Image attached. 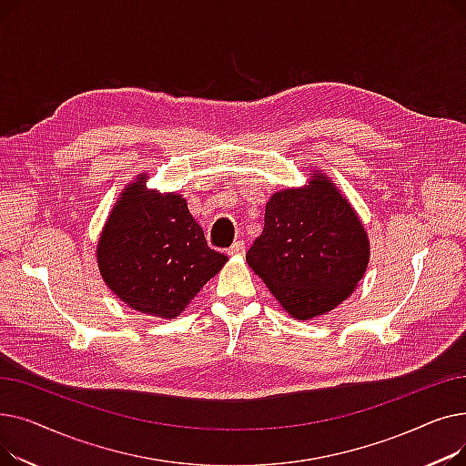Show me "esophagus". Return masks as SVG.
I'll return each instance as SVG.
<instances>
[{
  "label": "esophagus",
  "mask_w": 466,
  "mask_h": 466,
  "mask_svg": "<svg viewBox=\"0 0 466 466\" xmlns=\"http://www.w3.org/2000/svg\"><path fill=\"white\" fill-rule=\"evenodd\" d=\"M243 253H246V243H243V241H234L232 246L228 248V255H232V257L243 255Z\"/></svg>",
  "instance_id": "1"
}]
</instances>
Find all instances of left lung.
I'll use <instances>...</instances> for the list:
<instances>
[{
  "instance_id": "obj_1",
  "label": "left lung",
  "mask_w": 466,
  "mask_h": 466,
  "mask_svg": "<svg viewBox=\"0 0 466 466\" xmlns=\"http://www.w3.org/2000/svg\"><path fill=\"white\" fill-rule=\"evenodd\" d=\"M304 187L274 192L248 264L281 308L309 321L344 302L364 278L370 241L360 217L336 185L309 171Z\"/></svg>"
}]
</instances>
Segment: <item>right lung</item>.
<instances>
[{
    "label": "right lung",
    "instance_id": "1",
    "mask_svg": "<svg viewBox=\"0 0 466 466\" xmlns=\"http://www.w3.org/2000/svg\"><path fill=\"white\" fill-rule=\"evenodd\" d=\"M141 174L122 188L96 248L111 292L145 315L176 319L228 260L213 251L177 192L147 188Z\"/></svg>",
    "mask_w": 466,
    "mask_h": 466
}]
</instances>
